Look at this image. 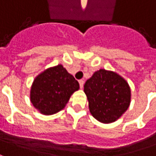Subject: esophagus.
Segmentation results:
<instances>
[{
  "instance_id": "esophagus-1",
  "label": "esophagus",
  "mask_w": 156,
  "mask_h": 156,
  "mask_svg": "<svg viewBox=\"0 0 156 156\" xmlns=\"http://www.w3.org/2000/svg\"><path fill=\"white\" fill-rule=\"evenodd\" d=\"M78 83H79V86H80V88L81 89H83V83H84V82H83V80H79L78 81Z\"/></svg>"
}]
</instances>
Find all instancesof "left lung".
<instances>
[{
  "label": "left lung",
  "instance_id": "obj_1",
  "mask_svg": "<svg viewBox=\"0 0 156 156\" xmlns=\"http://www.w3.org/2000/svg\"><path fill=\"white\" fill-rule=\"evenodd\" d=\"M91 115L103 123L120 118L129 107L131 89L127 82L112 71L100 69L84 84Z\"/></svg>",
  "mask_w": 156,
  "mask_h": 156
}]
</instances>
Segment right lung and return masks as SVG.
Listing matches in <instances>:
<instances>
[{
  "instance_id": "right-lung-1",
  "label": "right lung",
  "mask_w": 156,
  "mask_h": 156,
  "mask_svg": "<svg viewBox=\"0 0 156 156\" xmlns=\"http://www.w3.org/2000/svg\"><path fill=\"white\" fill-rule=\"evenodd\" d=\"M79 89V83L62 65L50 67L37 76L30 89L33 105L44 115L62 111L71 95Z\"/></svg>"
}]
</instances>
